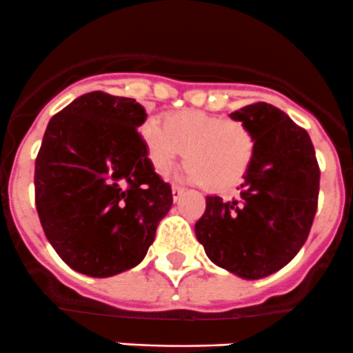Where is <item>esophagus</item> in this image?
I'll return each mask as SVG.
<instances>
[{"instance_id":"1","label":"esophagus","mask_w":353,"mask_h":353,"mask_svg":"<svg viewBox=\"0 0 353 353\" xmlns=\"http://www.w3.org/2000/svg\"><path fill=\"white\" fill-rule=\"evenodd\" d=\"M185 192V188H181V187H178V185H173L172 187V194H173V201H178V199L181 197V194H183Z\"/></svg>"}]
</instances>
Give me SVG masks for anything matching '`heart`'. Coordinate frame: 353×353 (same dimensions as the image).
<instances>
[{
	"label": "heart",
	"mask_w": 353,
	"mask_h": 353,
	"mask_svg": "<svg viewBox=\"0 0 353 353\" xmlns=\"http://www.w3.org/2000/svg\"><path fill=\"white\" fill-rule=\"evenodd\" d=\"M141 135L156 172L172 168L187 150L183 176L218 192L243 180L256 152V139L245 123L197 110L168 114L165 125L149 118Z\"/></svg>",
	"instance_id": "heart-1"
}]
</instances>
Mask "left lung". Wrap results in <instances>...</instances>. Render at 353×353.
I'll return each mask as SVG.
<instances>
[{
    "label": "left lung",
    "mask_w": 353,
    "mask_h": 353,
    "mask_svg": "<svg viewBox=\"0 0 353 353\" xmlns=\"http://www.w3.org/2000/svg\"><path fill=\"white\" fill-rule=\"evenodd\" d=\"M256 139L239 199L205 197L195 236L216 266L245 280L276 273L309 236L319 195V165L309 134L273 104L230 114Z\"/></svg>",
    "instance_id": "left-lung-1"
}]
</instances>
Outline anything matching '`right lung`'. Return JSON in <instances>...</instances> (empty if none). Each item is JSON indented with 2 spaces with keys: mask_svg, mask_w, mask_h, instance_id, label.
I'll use <instances>...</instances> for the list:
<instances>
[{
  "mask_svg": "<svg viewBox=\"0 0 353 353\" xmlns=\"http://www.w3.org/2000/svg\"><path fill=\"white\" fill-rule=\"evenodd\" d=\"M135 99L94 90L54 114L36 159V208L72 270L108 278L137 266L173 204L137 128Z\"/></svg>",
  "mask_w": 353,
  "mask_h": 353,
  "instance_id": "add662e5",
  "label": "right lung"
}]
</instances>
